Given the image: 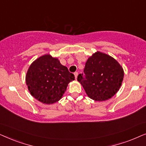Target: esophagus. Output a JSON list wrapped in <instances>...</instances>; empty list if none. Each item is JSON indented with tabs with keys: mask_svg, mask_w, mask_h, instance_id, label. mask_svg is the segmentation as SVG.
<instances>
[{
	"mask_svg": "<svg viewBox=\"0 0 146 146\" xmlns=\"http://www.w3.org/2000/svg\"><path fill=\"white\" fill-rule=\"evenodd\" d=\"M74 74L75 78H76H76H77V76H78V72H74Z\"/></svg>",
	"mask_w": 146,
	"mask_h": 146,
	"instance_id": "1",
	"label": "esophagus"
}]
</instances>
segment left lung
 I'll list each match as a JSON object with an SVG mask.
<instances>
[{"label": "left lung", "instance_id": "1", "mask_svg": "<svg viewBox=\"0 0 146 146\" xmlns=\"http://www.w3.org/2000/svg\"><path fill=\"white\" fill-rule=\"evenodd\" d=\"M123 70L110 56L96 52L88 59L84 73L78 76L89 98L95 101H105L119 90L123 79Z\"/></svg>", "mask_w": 146, "mask_h": 146}]
</instances>
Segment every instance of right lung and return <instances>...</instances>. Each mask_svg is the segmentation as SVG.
Returning <instances> with one entry per match:
<instances>
[{"instance_id":"1","label":"right lung","mask_w":146,"mask_h":146,"mask_svg":"<svg viewBox=\"0 0 146 146\" xmlns=\"http://www.w3.org/2000/svg\"><path fill=\"white\" fill-rule=\"evenodd\" d=\"M74 79V75L58 59L45 54L30 66L26 84L35 98L45 104H52L62 98L68 84Z\"/></svg>"}]
</instances>
